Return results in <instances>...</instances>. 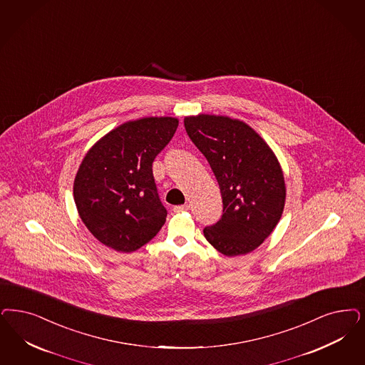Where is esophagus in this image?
<instances>
[{"label":"esophagus","mask_w":365,"mask_h":365,"mask_svg":"<svg viewBox=\"0 0 365 365\" xmlns=\"http://www.w3.org/2000/svg\"><path fill=\"white\" fill-rule=\"evenodd\" d=\"M190 209V205L189 203H186V205H179V206H175L174 207V212H183V210H189Z\"/></svg>","instance_id":"esophagus-1"}]
</instances>
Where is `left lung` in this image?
I'll return each mask as SVG.
<instances>
[{"mask_svg": "<svg viewBox=\"0 0 365 365\" xmlns=\"http://www.w3.org/2000/svg\"><path fill=\"white\" fill-rule=\"evenodd\" d=\"M185 128L213 170L221 190L222 217L203 235L225 256L256 250L275 229L286 202V185L275 153L245 123L198 114Z\"/></svg>", "mask_w": 365, "mask_h": 365, "instance_id": "8db88e82", "label": "left lung"}]
</instances>
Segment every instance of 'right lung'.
<instances>
[{
	"label": "right lung",
	"mask_w": 365,
	"mask_h": 365,
	"mask_svg": "<svg viewBox=\"0 0 365 365\" xmlns=\"http://www.w3.org/2000/svg\"><path fill=\"white\" fill-rule=\"evenodd\" d=\"M174 117H145L117 126L83 158L74 180L81 220L103 245L133 252L165 222L152 163L178 128Z\"/></svg>",
	"instance_id": "obj_1"
}]
</instances>
